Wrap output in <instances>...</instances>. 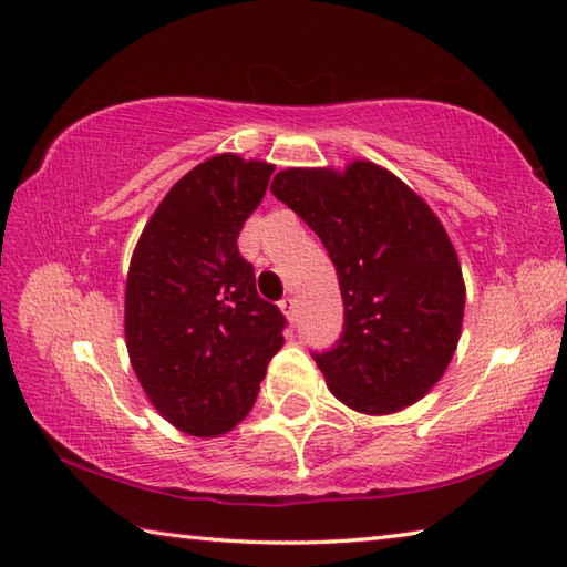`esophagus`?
Segmentation results:
<instances>
[{
	"mask_svg": "<svg viewBox=\"0 0 567 567\" xmlns=\"http://www.w3.org/2000/svg\"><path fill=\"white\" fill-rule=\"evenodd\" d=\"M281 308H284V313L288 316V320H296V316H298V303H296L293 296H286L284 301H281Z\"/></svg>",
	"mask_w": 567,
	"mask_h": 567,
	"instance_id": "34e87169",
	"label": "esophagus"
}]
</instances>
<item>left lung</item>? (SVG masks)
<instances>
[{"label": "left lung", "instance_id": "8db88e82", "mask_svg": "<svg viewBox=\"0 0 567 567\" xmlns=\"http://www.w3.org/2000/svg\"><path fill=\"white\" fill-rule=\"evenodd\" d=\"M271 192L318 234L336 266L343 333L313 352L330 392L362 414H390L424 398L454 355L466 298L434 212L365 159L343 175L284 169Z\"/></svg>", "mask_w": 567, "mask_h": 567}]
</instances>
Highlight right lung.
<instances>
[{
    "label": "right lung",
    "instance_id": "right-lung-1",
    "mask_svg": "<svg viewBox=\"0 0 567 567\" xmlns=\"http://www.w3.org/2000/svg\"><path fill=\"white\" fill-rule=\"evenodd\" d=\"M271 165L217 155L179 179L137 241L125 340L155 410L192 436H219L254 408L286 318L256 293L239 231Z\"/></svg>",
    "mask_w": 567,
    "mask_h": 567
}]
</instances>
